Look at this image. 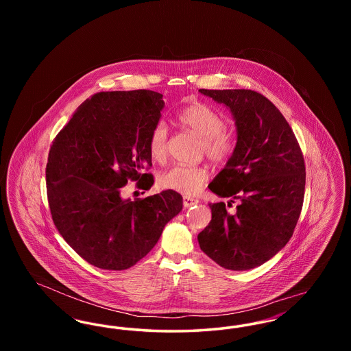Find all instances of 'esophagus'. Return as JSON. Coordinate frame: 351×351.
Instances as JSON below:
<instances>
[{"label":"esophagus","instance_id":"1","mask_svg":"<svg viewBox=\"0 0 351 351\" xmlns=\"http://www.w3.org/2000/svg\"><path fill=\"white\" fill-rule=\"evenodd\" d=\"M197 202H199L197 199H193V197H189V196H183V204L185 208L192 206V205H195V204H197Z\"/></svg>","mask_w":351,"mask_h":351}]
</instances>
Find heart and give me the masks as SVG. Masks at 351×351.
<instances>
[{
    "label": "heart",
    "instance_id": "heart-1",
    "mask_svg": "<svg viewBox=\"0 0 351 351\" xmlns=\"http://www.w3.org/2000/svg\"><path fill=\"white\" fill-rule=\"evenodd\" d=\"M178 123L201 138V152L213 162L226 160L235 149V136L228 132L223 116L204 102H195L176 114ZM147 147L151 159L163 163L167 159L168 130L163 122L151 129ZM208 169L202 166L178 165L168 168L159 176V184L168 191L183 195L199 193L208 182Z\"/></svg>",
    "mask_w": 351,
    "mask_h": 351
}]
</instances>
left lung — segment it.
Masks as SVG:
<instances>
[{"label":"left lung","mask_w":351,"mask_h":351,"mask_svg":"<svg viewBox=\"0 0 351 351\" xmlns=\"http://www.w3.org/2000/svg\"><path fill=\"white\" fill-rule=\"evenodd\" d=\"M200 92L233 113L237 145L209 189L239 205L229 215L225 202L209 204L212 219L197 235L199 245L221 267H258L283 249L300 217L305 191L300 145L263 95L251 89Z\"/></svg>","instance_id":"8db88e82"}]
</instances>
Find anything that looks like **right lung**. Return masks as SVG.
I'll return each instance as SVG.
<instances>
[{
    "instance_id": "add662e5",
    "label": "right lung",
    "mask_w": 351,
    "mask_h": 351,
    "mask_svg": "<svg viewBox=\"0 0 351 351\" xmlns=\"http://www.w3.org/2000/svg\"><path fill=\"white\" fill-rule=\"evenodd\" d=\"M165 106L147 90L100 92L84 101L52 141L46 167L51 217L88 263L121 271L156 245L183 197L163 191L142 200L121 196L128 182L150 189L147 141Z\"/></svg>"
}]
</instances>
